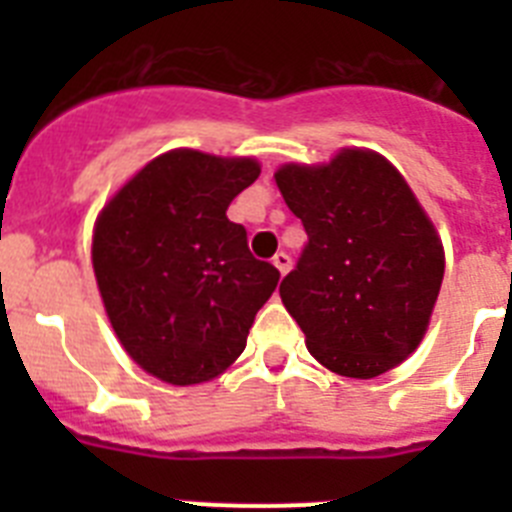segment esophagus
Here are the masks:
<instances>
[{"label": "esophagus", "mask_w": 512, "mask_h": 512, "mask_svg": "<svg viewBox=\"0 0 512 512\" xmlns=\"http://www.w3.org/2000/svg\"><path fill=\"white\" fill-rule=\"evenodd\" d=\"M274 266H277L279 269V274H287L289 271V266H292V259H289V253H284V251H279L277 256H274Z\"/></svg>", "instance_id": "1"}]
</instances>
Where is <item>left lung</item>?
<instances>
[{
	"mask_svg": "<svg viewBox=\"0 0 512 512\" xmlns=\"http://www.w3.org/2000/svg\"><path fill=\"white\" fill-rule=\"evenodd\" d=\"M277 187L305 225L279 284L310 354L341 377L372 379L418 348L443 282V248L400 171L369 151L328 166H282Z\"/></svg>",
	"mask_w": 512,
	"mask_h": 512,
	"instance_id": "1",
	"label": "left lung"
}]
</instances>
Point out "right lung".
Here are the masks:
<instances>
[{"label":"right lung","mask_w":512,"mask_h":512,"mask_svg":"<svg viewBox=\"0 0 512 512\" xmlns=\"http://www.w3.org/2000/svg\"><path fill=\"white\" fill-rule=\"evenodd\" d=\"M259 174L253 158L171 151L99 215L92 261L104 310L153 377L184 387L223 374L277 289V266L256 259L246 228L225 215Z\"/></svg>","instance_id":"right-lung-1"}]
</instances>
